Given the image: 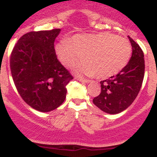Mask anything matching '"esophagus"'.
<instances>
[{
  "mask_svg": "<svg viewBox=\"0 0 157 157\" xmlns=\"http://www.w3.org/2000/svg\"><path fill=\"white\" fill-rule=\"evenodd\" d=\"M77 80L80 82H83V83H89V82H91L90 80H87V79H82V78H79V77H76Z\"/></svg>",
  "mask_w": 157,
  "mask_h": 157,
  "instance_id": "obj_1",
  "label": "esophagus"
}]
</instances>
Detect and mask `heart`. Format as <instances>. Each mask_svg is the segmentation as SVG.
I'll return each instance as SVG.
<instances>
[{
    "mask_svg": "<svg viewBox=\"0 0 157 157\" xmlns=\"http://www.w3.org/2000/svg\"><path fill=\"white\" fill-rule=\"evenodd\" d=\"M61 63L71 67L83 56L78 64V74L108 78L121 72L128 64L132 47L127 39L109 32L97 34L76 35L70 41L64 40L56 46Z\"/></svg>",
    "mask_w": 157,
    "mask_h": 157,
    "instance_id": "b5f03b06",
    "label": "heart"
}]
</instances>
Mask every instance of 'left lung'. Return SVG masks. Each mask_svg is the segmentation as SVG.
Masks as SVG:
<instances>
[{
    "label": "left lung",
    "mask_w": 157,
    "mask_h": 157,
    "mask_svg": "<svg viewBox=\"0 0 157 157\" xmlns=\"http://www.w3.org/2000/svg\"><path fill=\"white\" fill-rule=\"evenodd\" d=\"M132 55L128 64L118 74L102 80L101 93L93 103L103 112L117 114L132 104L142 87L145 73L144 54L139 45L129 36Z\"/></svg>",
    "instance_id": "1"
}]
</instances>
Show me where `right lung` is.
<instances>
[{
	"mask_svg": "<svg viewBox=\"0 0 157 157\" xmlns=\"http://www.w3.org/2000/svg\"><path fill=\"white\" fill-rule=\"evenodd\" d=\"M61 29L32 31L21 36L10 58L17 91L29 106L50 112L65 101L73 77L57 59L54 43Z\"/></svg>",
	"mask_w": 157,
	"mask_h": 157,
	"instance_id": "1",
	"label": "right lung"
}]
</instances>
